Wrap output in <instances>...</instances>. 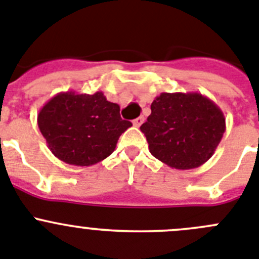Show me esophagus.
Wrapping results in <instances>:
<instances>
[{"mask_svg": "<svg viewBox=\"0 0 259 259\" xmlns=\"http://www.w3.org/2000/svg\"><path fill=\"white\" fill-rule=\"evenodd\" d=\"M143 122H144V117H143V116H141V117L135 118V120L133 121V125H134V126H137V127H139L142 124H143Z\"/></svg>", "mask_w": 259, "mask_h": 259, "instance_id": "esophagus-1", "label": "esophagus"}]
</instances>
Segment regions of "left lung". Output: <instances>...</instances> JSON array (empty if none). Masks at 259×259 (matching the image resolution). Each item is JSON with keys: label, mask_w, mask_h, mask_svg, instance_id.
I'll use <instances>...</instances> for the list:
<instances>
[{"label": "left lung", "mask_w": 259, "mask_h": 259, "mask_svg": "<svg viewBox=\"0 0 259 259\" xmlns=\"http://www.w3.org/2000/svg\"><path fill=\"white\" fill-rule=\"evenodd\" d=\"M152 156L178 170L201 166L226 132L222 109L200 93H161L141 126Z\"/></svg>", "instance_id": "1"}]
</instances>
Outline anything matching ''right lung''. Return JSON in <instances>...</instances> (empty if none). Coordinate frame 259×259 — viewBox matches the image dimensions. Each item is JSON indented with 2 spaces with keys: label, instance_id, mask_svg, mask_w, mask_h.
Segmentation results:
<instances>
[{
  "label": "right lung",
  "instance_id": "right-lung-1",
  "mask_svg": "<svg viewBox=\"0 0 259 259\" xmlns=\"http://www.w3.org/2000/svg\"><path fill=\"white\" fill-rule=\"evenodd\" d=\"M37 124L55 157L74 166H92L108 157L133 125L102 92L59 93L39 109Z\"/></svg>",
  "mask_w": 259,
  "mask_h": 259
}]
</instances>
